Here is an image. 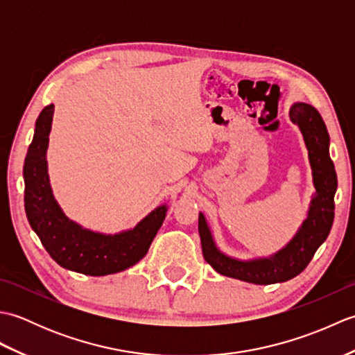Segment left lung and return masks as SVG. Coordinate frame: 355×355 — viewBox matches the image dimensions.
I'll list each match as a JSON object with an SVG mask.
<instances>
[{"label":"left lung","mask_w":355,"mask_h":355,"mask_svg":"<svg viewBox=\"0 0 355 355\" xmlns=\"http://www.w3.org/2000/svg\"><path fill=\"white\" fill-rule=\"evenodd\" d=\"M290 119L300 128L313 169L315 197L311 201L308 218L291 243L267 259L243 262L218 252L202 214L198 218L202 256L220 275L250 284L268 285L285 282L306 268L314 253L329 235L334 221V193L337 173L329 157V134L319 111L306 103H294Z\"/></svg>","instance_id":"1"}]
</instances>
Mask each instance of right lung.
<instances>
[{
  "label": "right lung",
  "instance_id": "1",
  "mask_svg": "<svg viewBox=\"0 0 355 355\" xmlns=\"http://www.w3.org/2000/svg\"><path fill=\"white\" fill-rule=\"evenodd\" d=\"M55 105L36 119L33 140L24 162V207L27 220L49 254L59 266L89 276H105L137 263L162 227L166 207L149 214L137 227L114 236L79 227L67 218L51 195L45 153Z\"/></svg>",
  "mask_w": 355,
  "mask_h": 355
}]
</instances>
